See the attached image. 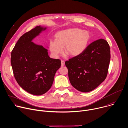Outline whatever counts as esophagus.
Segmentation results:
<instances>
[{"instance_id": "1", "label": "esophagus", "mask_w": 128, "mask_h": 128, "mask_svg": "<svg viewBox=\"0 0 128 128\" xmlns=\"http://www.w3.org/2000/svg\"><path fill=\"white\" fill-rule=\"evenodd\" d=\"M64 64H65L64 61L63 60H61V64H62V66H64Z\"/></svg>"}]
</instances>
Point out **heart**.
I'll return each mask as SVG.
<instances>
[{"instance_id": "1", "label": "heart", "mask_w": 128, "mask_h": 128, "mask_svg": "<svg viewBox=\"0 0 128 128\" xmlns=\"http://www.w3.org/2000/svg\"><path fill=\"white\" fill-rule=\"evenodd\" d=\"M90 33L79 28H70L55 35V41H51L49 49L56 56L63 52L70 57L78 56L87 48L91 40Z\"/></svg>"}]
</instances>
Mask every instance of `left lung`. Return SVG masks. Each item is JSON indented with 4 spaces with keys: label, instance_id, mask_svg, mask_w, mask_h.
Masks as SVG:
<instances>
[{
    "label": "left lung",
    "instance_id": "left-lung-1",
    "mask_svg": "<svg viewBox=\"0 0 128 128\" xmlns=\"http://www.w3.org/2000/svg\"><path fill=\"white\" fill-rule=\"evenodd\" d=\"M110 47L103 39L90 44L80 56L65 62L72 85L77 90L88 92L104 82L110 60Z\"/></svg>",
    "mask_w": 128,
    "mask_h": 128
}]
</instances>
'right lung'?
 <instances>
[{"mask_svg": "<svg viewBox=\"0 0 128 128\" xmlns=\"http://www.w3.org/2000/svg\"><path fill=\"white\" fill-rule=\"evenodd\" d=\"M46 27L37 26L22 35L11 54L10 62L14 78L26 91L40 95L52 87L61 61L50 58L47 49L32 40Z\"/></svg>", "mask_w": 128, "mask_h": 128, "instance_id": "add662e5", "label": "right lung"}]
</instances>
